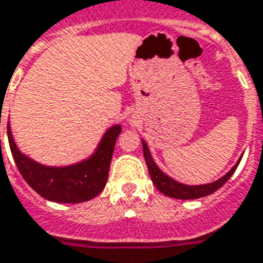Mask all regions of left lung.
I'll list each match as a JSON object with an SVG mask.
<instances>
[{
    "mask_svg": "<svg viewBox=\"0 0 263 263\" xmlns=\"http://www.w3.org/2000/svg\"><path fill=\"white\" fill-rule=\"evenodd\" d=\"M142 146H143V156H145V160H146L147 170H149V174H151V178L153 181L155 186H156L161 194L170 196V198H176V199H198V198H203V196L211 195V194L217 191L220 186L224 185L226 182L229 181V178L233 176V173L238 167L241 160L240 159V160L237 161L235 166L226 176L221 177L220 180L212 182V184H205V185H184V184H180V182H177V181H174L168 176H166L156 166V163L153 161L151 153H149L146 142L142 141Z\"/></svg>",
    "mask_w": 263,
    "mask_h": 263,
    "instance_id": "obj_1",
    "label": "left lung"
}]
</instances>
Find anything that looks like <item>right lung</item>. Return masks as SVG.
<instances>
[{
	"instance_id": "right-lung-1",
	"label": "right lung",
	"mask_w": 263,
	"mask_h": 263,
	"mask_svg": "<svg viewBox=\"0 0 263 263\" xmlns=\"http://www.w3.org/2000/svg\"><path fill=\"white\" fill-rule=\"evenodd\" d=\"M120 132L121 126H111L89 160L68 167L42 166L22 155L13 142L9 124L8 141L17 170L39 195L60 203H81L99 195L106 186L112 152Z\"/></svg>"
}]
</instances>
